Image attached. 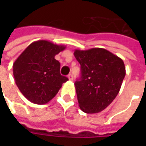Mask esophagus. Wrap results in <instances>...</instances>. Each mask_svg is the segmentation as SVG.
<instances>
[{
	"mask_svg": "<svg viewBox=\"0 0 146 146\" xmlns=\"http://www.w3.org/2000/svg\"><path fill=\"white\" fill-rule=\"evenodd\" d=\"M68 79H69L70 80H73V76H72V74H69V75H68Z\"/></svg>",
	"mask_w": 146,
	"mask_h": 146,
	"instance_id": "obj_1",
	"label": "esophagus"
}]
</instances>
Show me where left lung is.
Returning <instances> with one entry per match:
<instances>
[{
  "label": "left lung",
  "mask_w": 146,
  "mask_h": 146,
  "mask_svg": "<svg viewBox=\"0 0 146 146\" xmlns=\"http://www.w3.org/2000/svg\"><path fill=\"white\" fill-rule=\"evenodd\" d=\"M74 55L81 66V77L75 83L79 106L87 114L101 112L120 90L126 74L124 62L102 48L76 49Z\"/></svg>",
  "instance_id": "8db88e82"
}]
</instances>
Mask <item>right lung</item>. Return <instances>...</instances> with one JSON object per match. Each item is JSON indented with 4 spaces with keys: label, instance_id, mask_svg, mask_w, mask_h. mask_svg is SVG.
I'll return each instance as SVG.
<instances>
[{
    "label": "right lung",
    "instance_id": "1",
    "mask_svg": "<svg viewBox=\"0 0 146 146\" xmlns=\"http://www.w3.org/2000/svg\"><path fill=\"white\" fill-rule=\"evenodd\" d=\"M66 46L48 40L29 44L13 64L14 81L22 94L31 102L44 105L58 93L68 80L60 74V62L55 55Z\"/></svg>",
    "mask_w": 146,
    "mask_h": 146
}]
</instances>
